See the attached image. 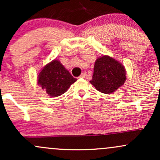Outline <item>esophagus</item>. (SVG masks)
<instances>
[{"mask_svg":"<svg viewBox=\"0 0 160 160\" xmlns=\"http://www.w3.org/2000/svg\"><path fill=\"white\" fill-rule=\"evenodd\" d=\"M86 73L83 72V73H82L81 75H80V76L79 77V78H85V77H86Z\"/></svg>","mask_w":160,"mask_h":160,"instance_id":"obj_1","label":"esophagus"}]
</instances>
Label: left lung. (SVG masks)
Listing matches in <instances>:
<instances>
[{"label":"left lung","mask_w":160,"mask_h":160,"mask_svg":"<svg viewBox=\"0 0 160 160\" xmlns=\"http://www.w3.org/2000/svg\"><path fill=\"white\" fill-rule=\"evenodd\" d=\"M126 80L124 66L111 56H102L95 62L94 73L89 82L100 92L112 94L123 85Z\"/></svg>","instance_id":"obj_1"}]
</instances>
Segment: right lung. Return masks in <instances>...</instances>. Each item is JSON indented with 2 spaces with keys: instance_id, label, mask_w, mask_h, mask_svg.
Returning <instances> with one entry per match:
<instances>
[{
  "instance_id": "add662e5",
  "label": "right lung",
  "mask_w": 160,
  "mask_h": 160,
  "mask_svg": "<svg viewBox=\"0 0 160 160\" xmlns=\"http://www.w3.org/2000/svg\"><path fill=\"white\" fill-rule=\"evenodd\" d=\"M76 80L57 59L46 65L38 77V84L50 97H58L64 94Z\"/></svg>"
}]
</instances>
